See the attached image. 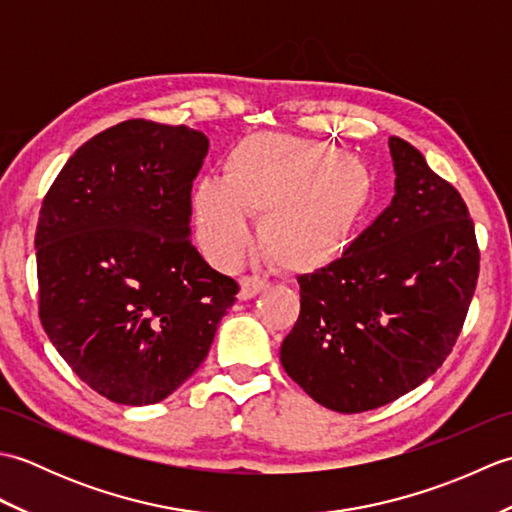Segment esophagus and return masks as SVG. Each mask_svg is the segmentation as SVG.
<instances>
[{"instance_id":"esophagus-1","label":"esophagus","mask_w":512,"mask_h":512,"mask_svg":"<svg viewBox=\"0 0 512 512\" xmlns=\"http://www.w3.org/2000/svg\"><path fill=\"white\" fill-rule=\"evenodd\" d=\"M268 281L266 279H262V277H257V275H244L242 279H239V299L242 301H248V299H253V297H257L259 292H264V290H268Z\"/></svg>"}]
</instances>
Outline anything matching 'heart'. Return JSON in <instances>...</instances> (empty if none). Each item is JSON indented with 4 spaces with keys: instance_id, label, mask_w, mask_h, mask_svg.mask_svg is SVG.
<instances>
[{
    "instance_id": "1",
    "label": "heart",
    "mask_w": 512,
    "mask_h": 512,
    "mask_svg": "<svg viewBox=\"0 0 512 512\" xmlns=\"http://www.w3.org/2000/svg\"><path fill=\"white\" fill-rule=\"evenodd\" d=\"M372 195V171L356 156L321 140L250 134L228 149L222 178L195 184L193 206L217 262H237L253 242L250 215H264L259 237L270 259L312 270L352 242Z\"/></svg>"
}]
</instances>
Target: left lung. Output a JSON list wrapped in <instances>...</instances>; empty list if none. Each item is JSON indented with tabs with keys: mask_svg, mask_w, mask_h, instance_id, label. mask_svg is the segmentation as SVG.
I'll use <instances>...</instances> for the list:
<instances>
[{
	"mask_svg": "<svg viewBox=\"0 0 512 512\" xmlns=\"http://www.w3.org/2000/svg\"><path fill=\"white\" fill-rule=\"evenodd\" d=\"M396 195L345 253L301 275L281 343L286 374L319 405L361 413L405 396L447 361L480 275L458 189L416 147L389 138Z\"/></svg>",
	"mask_w": 512,
	"mask_h": 512,
	"instance_id": "1",
	"label": "left lung"
}]
</instances>
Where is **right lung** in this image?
<instances>
[{
	"label": "right lung",
	"instance_id": "1",
	"mask_svg": "<svg viewBox=\"0 0 512 512\" xmlns=\"http://www.w3.org/2000/svg\"><path fill=\"white\" fill-rule=\"evenodd\" d=\"M209 138L145 118L96 134L52 182L35 248L39 319L85 385L154 405L209 354L237 281L191 244Z\"/></svg>",
	"mask_w": 512,
	"mask_h": 512
}]
</instances>
